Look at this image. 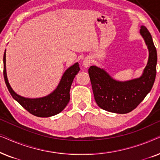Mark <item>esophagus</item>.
<instances>
[{
  "label": "esophagus",
  "mask_w": 160,
  "mask_h": 160,
  "mask_svg": "<svg viewBox=\"0 0 160 160\" xmlns=\"http://www.w3.org/2000/svg\"><path fill=\"white\" fill-rule=\"evenodd\" d=\"M91 62H92V60L90 58H89V57H87V58H86L84 60V61H83L82 64H83V66H84V68H88L89 67V65H91Z\"/></svg>",
  "instance_id": "esophagus-1"
}]
</instances>
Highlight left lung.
Masks as SVG:
<instances>
[{
  "label": "left lung",
  "mask_w": 160,
  "mask_h": 160,
  "mask_svg": "<svg viewBox=\"0 0 160 160\" xmlns=\"http://www.w3.org/2000/svg\"><path fill=\"white\" fill-rule=\"evenodd\" d=\"M140 33L149 52L147 65L141 77L119 82L95 65L88 70L95 102L103 110L117 113L130 112L143 101L154 85L157 73V49L145 26H141Z\"/></svg>",
  "instance_id": "1"
}]
</instances>
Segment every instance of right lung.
<instances>
[{
  "mask_svg": "<svg viewBox=\"0 0 160 160\" xmlns=\"http://www.w3.org/2000/svg\"><path fill=\"white\" fill-rule=\"evenodd\" d=\"M80 71L78 62L63 73L57 88L49 95L39 98H28L17 95L8 83L6 68V51L3 54V76L6 87L12 98L31 114L38 117H49L60 113L70 100V89L76 74Z\"/></svg>",
  "mask_w": 160,
  "mask_h": 160,
  "instance_id": "add662e5",
  "label": "right lung"
}]
</instances>
